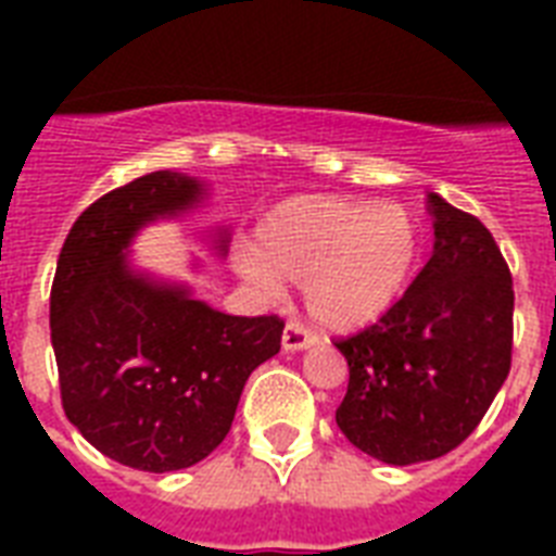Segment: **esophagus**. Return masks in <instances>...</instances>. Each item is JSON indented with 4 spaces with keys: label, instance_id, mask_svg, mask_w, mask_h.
I'll return each instance as SVG.
<instances>
[{
    "label": "esophagus",
    "instance_id": "obj_1",
    "mask_svg": "<svg viewBox=\"0 0 556 556\" xmlns=\"http://www.w3.org/2000/svg\"><path fill=\"white\" fill-rule=\"evenodd\" d=\"M314 343H317V334L300 320H291L286 326V331H282V346H286L288 352H300V349H308L314 346Z\"/></svg>",
    "mask_w": 556,
    "mask_h": 556
}]
</instances>
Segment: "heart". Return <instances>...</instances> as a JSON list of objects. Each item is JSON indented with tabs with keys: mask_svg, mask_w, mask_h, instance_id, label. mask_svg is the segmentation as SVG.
<instances>
[{
	"mask_svg": "<svg viewBox=\"0 0 556 556\" xmlns=\"http://www.w3.org/2000/svg\"><path fill=\"white\" fill-rule=\"evenodd\" d=\"M418 256V222L401 204L294 195L262 216L256 260L248 256L244 270L265 286L274 277L303 286L314 320L352 331L401 300Z\"/></svg>",
	"mask_w": 556,
	"mask_h": 556,
	"instance_id": "obj_1",
	"label": "heart"
}]
</instances>
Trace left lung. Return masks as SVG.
I'll return each mask as SVG.
<instances>
[{"label":"left lung","mask_w":556,"mask_h":556,"mask_svg":"<svg viewBox=\"0 0 556 556\" xmlns=\"http://www.w3.org/2000/svg\"><path fill=\"white\" fill-rule=\"evenodd\" d=\"M435 248L375 326L334 340L349 364L338 427L357 450L415 465L456 450L493 404L514 352V279L491 230L430 195Z\"/></svg>","instance_id":"obj_1"}]
</instances>
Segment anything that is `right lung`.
I'll return each mask as SVG.
<instances>
[{
  "label": "right lung",
  "instance_id": "add662e5",
  "mask_svg": "<svg viewBox=\"0 0 556 556\" xmlns=\"http://www.w3.org/2000/svg\"><path fill=\"white\" fill-rule=\"evenodd\" d=\"M201 195L150 173L100 195L65 236L51 282V346L65 418L121 465L169 473L207 458L233 424L244 380L279 352L286 320L233 317L152 286L124 248L155 216Z\"/></svg>",
  "mask_w": 556,
  "mask_h": 556
}]
</instances>
